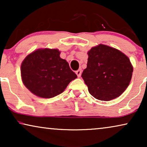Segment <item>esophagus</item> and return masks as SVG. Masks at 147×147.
Returning <instances> with one entry per match:
<instances>
[{
  "mask_svg": "<svg viewBox=\"0 0 147 147\" xmlns=\"http://www.w3.org/2000/svg\"><path fill=\"white\" fill-rule=\"evenodd\" d=\"M82 73V69H79L77 70V71H76V74H77V76H78V78H80V76H81Z\"/></svg>",
  "mask_w": 147,
  "mask_h": 147,
  "instance_id": "obj_1",
  "label": "esophagus"
}]
</instances>
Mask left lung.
Segmentation results:
<instances>
[{"instance_id": "obj_1", "label": "left lung", "mask_w": 147, "mask_h": 147, "mask_svg": "<svg viewBox=\"0 0 147 147\" xmlns=\"http://www.w3.org/2000/svg\"><path fill=\"white\" fill-rule=\"evenodd\" d=\"M87 67L82 77L96 99H115L129 85L133 67L129 58L119 50L100 44L88 52Z\"/></svg>"}]
</instances>
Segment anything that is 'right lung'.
<instances>
[{
  "label": "right lung",
  "mask_w": 147,
  "mask_h": 147,
  "mask_svg": "<svg viewBox=\"0 0 147 147\" xmlns=\"http://www.w3.org/2000/svg\"><path fill=\"white\" fill-rule=\"evenodd\" d=\"M59 55L58 49H39L28 55L22 62V81L35 96L44 98L55 97L77 78L69 63Z\"/></svg>",
  "instance_id": "obj_1"
}]
</instances>
